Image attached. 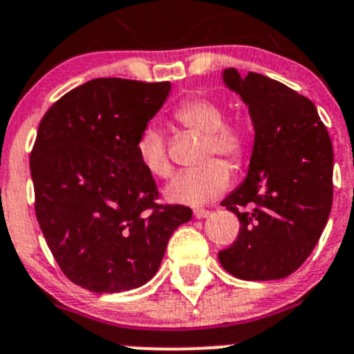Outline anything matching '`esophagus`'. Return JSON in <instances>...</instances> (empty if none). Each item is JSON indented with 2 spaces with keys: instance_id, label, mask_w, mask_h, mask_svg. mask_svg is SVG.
Segmentation results:
<instances>
[{
  "instance_id": "obj_1",
  "label": "esophagus",
  "mask_w": 354,
  "mask_h": 354,
  "mask_svg": "<svg viewBox=\"0 0 354 354\" xmlns=\"http://www.w3.org/2000/svg\"><path fill=\"white\" fill-rule=\"evenodd\" d=\"M211 214V211H207V209H195L194 211V216L197 219H202V218H207V216Z\"/></svg>"
}]
</instances>
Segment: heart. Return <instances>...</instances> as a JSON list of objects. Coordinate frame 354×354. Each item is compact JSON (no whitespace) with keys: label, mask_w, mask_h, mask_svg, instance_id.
Returning a JSON list of instances; mask_svg holds the SVG:
<instances>
[{"label":"heart","mask_w":354,"mask_h":354,"mask_svg":"<svg viewBox=\"0 0 354 354\" xmlns=\"http://www.w3.org/2000/svg\"><path fill=\"white\" fill-rule=\"evenodd\" d=\"M178 124L204 136L201 160L225 157L230 164L239 166L247 153L249 136L239 121H225V111L218 100L209 97H190L181 102L173 112ZM136 156L149 174L167 178L171 162L167 157L166 138L156 124H147L136 140ZM230 185V169L223 160H209L194 171L178 173L167 183L164 195L173 204L202 205L214 201Z\"/></svg>","instance_id":"obj_1"}]
</instances>
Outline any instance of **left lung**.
Returning <instances> with one entry per match:
<instances>
[{
  "label": "left lung",
  "instance_id": "8db88e82",
  "mask_svg": "<svg viewBox=\"0 0 354 354\" xmlns=\"http://www.w3.org/2000/svg\"><path fill=\"white\" fill-rule=\"evenodd\" d=\"M226 88L249 107V171L221 205L240 232L218 257L240 280H279L296 272L320 240L332 209L334 150L313 102L263 74L223 71Z\"/></svg>",
  "mask_w": 354,
  "mask_h": 354
}]
</instances>
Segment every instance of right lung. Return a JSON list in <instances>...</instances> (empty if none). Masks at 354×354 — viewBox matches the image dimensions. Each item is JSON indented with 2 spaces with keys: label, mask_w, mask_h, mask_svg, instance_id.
Listing matches in <instances>:
<instances>
[{
  "label": "right lung",
  "mask_w": 354,
  "mask_h": 354,
  "mask_svg": "<svg viewBox=\"0 0 354 354\" xmlns=\"http://www.w3.org/2000/svg\"><path fill=\"white\" fill-rule=\"evenodd\" d=\"M171 82L91 79L55 102L30 152L36 218L64 275L98 294L145 286L185 205H160L136 140Z\"/></svg>",
  "instance_id": "right-lung-1"
}]
</instances>
